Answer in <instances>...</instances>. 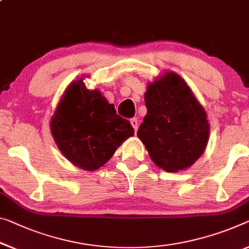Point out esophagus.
<instances>
[{
    "label": "esophagus",
    "instance_id": "esophagus-1",
    "mask_svg": "<svg viewBox=\"0 0 249 249\" xmlns=\"http://www.w3.org/2000/svg\"><path fill=\"white\" fill-rule=\"evenodd\" d=\"M130 124H131L132 128L135 129V132H137V130H138V120H137V118H132V119L130 120Z\"/></svg>",
    "mask_w": 249,
    "mask_h": 249
}]
</instances>
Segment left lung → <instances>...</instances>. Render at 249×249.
I'll return each mask as SVG.
<instances>
[{"label": "left lung", "mask_w": 249, "mask_h": 249, "mask_svg": "<svg viewBox=\"0 0 249 249\" xmlns=\"http://www.w3.org/2000/svg\"><path fill=\"white\" fill-rule=\"evenodd\" d=\"M144 103L147 114L137 135L152 161L169 173L190 167L209 136L207 114L190 88L175 72H167L148 86Z\"/></svg>", "instance_id": "1"}]
</instances>
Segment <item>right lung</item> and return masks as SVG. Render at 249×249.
Returning <instances> with one entry per match:
<instances>
[{"label":"right lung","mask_w":249,"mask_h":249,"mask_svg":"<svg viewBox=\"0 0 249 249\" xmlns=\"http://www.w3.org/2000/svg\"><path fill=\"white\" fill-rule=\"evenodd\" d=\"M51 131L63 156L86 170L102 167L135 133L114 106L98 90H88L82 79L68 88L51 119Z\"/></svg>","instance_id":"add662e5"}]
</instances>
